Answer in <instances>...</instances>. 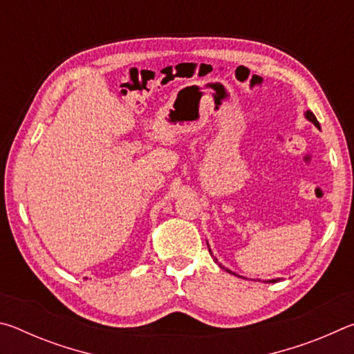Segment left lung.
I'll use <instances>...</instances> for the list:
<instances>
[{"label": "left lung", "instance_id": "8db88e82", "mask_svg": "<svg viewBox=\"0 0 354 354\" xmlns=\"http://www.w3.org/2000/svg\"><path fill=\"white\" fill-rule=\"evenodd\" d=\"M304 117H306V118L309 120V122H310V123H314V124H315V127L320 129V123H319V122H317V118H315V115H314V113H313V112H310V111H306V113H304ZM209 253H211V256H212V251H211V250H209ZM214 259H215V262H217V257H214ZM218 266H220L221 268H225L223 266H221V263H218ZM225 270H226V272H230V273H232L231 270H227V268H225ZM232 274H236V273H232ZM277 281H279V279H272V281H270V283H277Z\"/></svg>", "mask_w": 354, "mask_h": 354}]
</instances>
